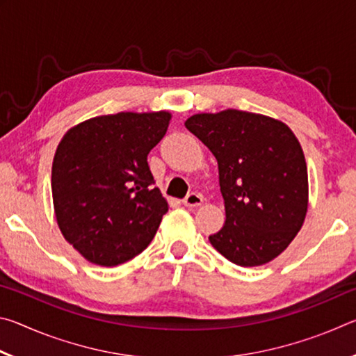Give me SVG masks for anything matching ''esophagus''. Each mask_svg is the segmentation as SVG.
<instances>
[{
    "label": "esophagus",
    "mask_w": 356,
    "mask_h": 356,
    "mask_svg": "<svg viewBox=\"0 0 356 356\" xmlns=\"http://www.w3.org/2000/svg\"><path fill=\"white\" fill-rule=\"evenodd\" d=\"M202 202H204L202 195H200V193H190V195L184 200V206H186V207H200Z\"/></svg>",
    "instance_id": "obj_1"
}]
</instances>
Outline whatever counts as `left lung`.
I'll use <instances>...</instances> for the list:
<instances>
[{
    "instance_id": "8db88e82",
    "label": "left lung",
    "mask_w": 356,
    "mask_h": 356,
    "mask_svg": "<svg viewBox=\"0 0 356 356\" xmlns=\"http://www.w3.org/2000/svg\"><path fill=\"white\" fill-rule=\"evenodd\" d=\"M185 127L218 161L226 221L210 243L240 267L273 261L308 212V168L297 136L278 119L240 110L193 114Z\"/></svg>"
}]
</instances>
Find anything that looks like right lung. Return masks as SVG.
Listing matches in <instances>:
<instances>
[{
    "mask_svg": "<svg viewBox=\"0 0 356 356\" xmlns=\"http://www.w3.org/2000/svg\"><path fill=\"white\" fill-rule=\"evenodd\" d=\"M171 113L106 114L63 136L51 168L53 206L64 238L86 259L114 267L152 242L168 202L147 165Z\"/></svg>",
    "mask_w": 356,
    "mask_h": 356,
    "instance_id": "obj_1",
    "label": "right lung"
}]
</instances>
